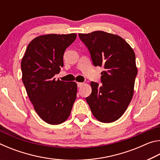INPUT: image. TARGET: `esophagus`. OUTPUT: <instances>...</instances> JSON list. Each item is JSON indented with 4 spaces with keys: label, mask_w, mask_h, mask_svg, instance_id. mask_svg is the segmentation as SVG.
<instances>
[{
    "label": "esophagus",
    "mask_w": 160,
    "mask_h": 160,
    "mask_svg": "<svg viewBox=\"0 0 160 160\" xmlns=\"http://www.w3.org/2000/svg\"><path fill=\"white\" fill-rule=\"evenodd\" d=\"M77 85L78 88H80V87H82V85H83L82 82H77Z\"/></svg>",
    "instance_id": "esophagus-1"
}]
</instances>
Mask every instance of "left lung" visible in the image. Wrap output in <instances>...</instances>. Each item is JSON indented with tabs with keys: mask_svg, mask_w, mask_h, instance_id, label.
Returning <instances> with one entry per match:
<instances>
[{
	"mask_svg": "<svg viewBox=\"0 0 160 160\" xmlns=\"http://www.w3.org/2000/svg\"><path fill=\"white\" fill-rule=\"evenodd\" d=\"M94 66L103 67L102 85L91 82L86 97L97 120L112 123L122 116L131 102L138 73L134 51L123 38L103 31L79 34Z\"/></svg>",
	"mask_w": 160,
	"mask_h": 160,
	"instance_id": "8db88e82",
	"label": "left lung"
}]
</instances>
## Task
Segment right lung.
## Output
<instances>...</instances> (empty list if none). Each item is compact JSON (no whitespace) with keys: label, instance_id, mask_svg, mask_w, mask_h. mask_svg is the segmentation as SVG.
I'll return each mask as SVG.
<instances>
[{"label":"right lung","instance_id":"right-lung-1","mask_svg":"<svg viewBox=\"0 0 160 160\" xmlns=\"http://www.w3.org/2000/svg\"><path fill=\"white\" fill-rule=\"evenodd\" d=\"M76 37L74 33L37 37L22 59V79L29 98L39 117L51 125L67 120L76 99V82L53 78L63 66L65 50Z\"/></svg>","mask_w":160,"mask_h":160}]
</instances>
